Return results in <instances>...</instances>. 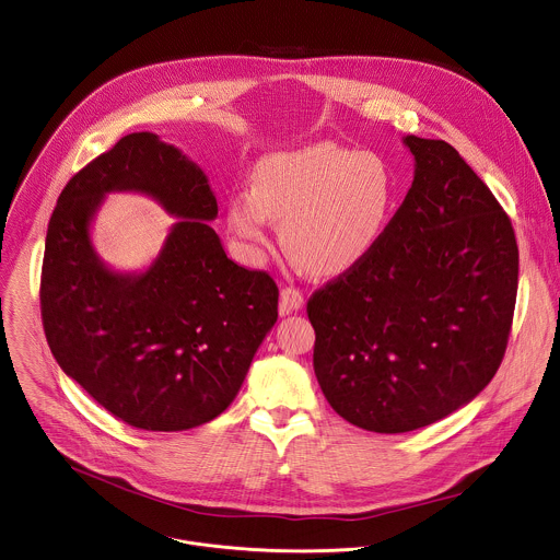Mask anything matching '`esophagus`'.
Masks as SVG:
<instances>
[{
	"mask_svg": "<svg viewBox=\"0 0 560 560\" xmlns=\"http://www.w3.org/2000/svg\"><path fill=\"white\" fill-rule=\"evenodd\" d=\"M303 305H305V296H303V292H301L299 288L285 285V288L281 290V303H279V313H281V315H288V313H292V311H299Z\"/></svg>",
	"mask_w": 560,
	"mask_h": 560,
	"instance_id": "esophagus-1",
	"label": "esophagus"
}]
</instances>
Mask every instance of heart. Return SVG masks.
Wrapping results in <instances>:
<instances>
[{"label":"heart","instance_id":"b5f03b06","mask_svg":"<svg viewBox=\"0 0 560 560\" xmlns=\"http://www.w3.org/2000/svg\"><path fill=\"white\" fill-rule=\"evenodd\" d=\"M397 203V178L384 156L335 143L266 156L253 188L232 195L228 221L264 245L270 219L281 221L288 253L311 272L359 266L382 241Z\"/></svg>","mask_w":560,"mask_h":560}]
</instances>
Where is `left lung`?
Listing matches in <instances>:
<instances>
[{
  "mask_svg": "<svg viewBox=\"0 0 560 560\" xmlns=\"http://www.w3.org/2000/svg\"><path fill=\"white\" fill-rule=\"evenodd\" d=\"M417 172L382 241L315 290L313 370L332 410L377 434L412 432L498 372L517 296L509 214L459 152L406 137Z\"/></svg>",
  "mask_w": 560,
  "mask_h": 560,
  "instance_id": "1",
  "label": "left lung"
}]
</instances>
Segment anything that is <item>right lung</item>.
<instances>
[{"label":"right lung","instance_id":"right-lung-1","mask_svg":"<svg viewBox=\"0 0 560 560\" xmlns=\"http://www.w3.org/2000/svg\"><path fill=\"white\" fill-rule=\"evenodd\" d=\"M156 196L184 219L139 278L107 271L86 228L107 189ZM217 199L199 167L152 132H132L79 170L51 214L40 272L47 343L66 375L137 430L183 432L236 397L277 322L279 288L232 261L217 232Z\"/></svg>","mask_w":560,"mask_h":560}]
</instances>
